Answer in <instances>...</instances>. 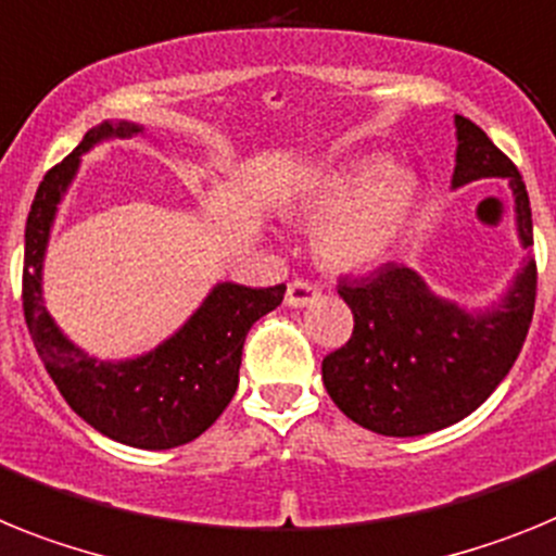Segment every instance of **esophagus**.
I'll return each instance as SVG.
<instances>
[{
	"instance_id": "esophagus-1",
	"label": "esophagus",
	"mask_w": 556,
	"mask_h": 556,
	"mask_svg": "<svg viewBox=\"0 0 556 556\" xmlns=\"http://www.w3.org/2000/svg\"><path fill=\"white\" fill-rule=\"evenodd\" d=\"M318 299L316 285L305 282V279H296V282L288 285V293H285V305L288 307H307Z\"/></svg>"
}]
</instances>
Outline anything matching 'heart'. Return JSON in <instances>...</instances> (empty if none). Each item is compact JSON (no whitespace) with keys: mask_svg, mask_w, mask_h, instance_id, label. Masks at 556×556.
I'll return each instance as SVG.
<instances>
[{"mask_svg":"<svg viewBox=\"0 0 556 556\" xmlns=\"http://www.w3.org/2000/svg\"><path fill=\"white\" fill-rule=\"evenodd\" d=\"M419 204V178L386 156H358L318 173L296 201L313 254L336 274L369 271L400 243Z\"/></svg>","mask_w":556,"mask_h":556,"instance_id":"heart-1","label":"heart"}]
</instances>
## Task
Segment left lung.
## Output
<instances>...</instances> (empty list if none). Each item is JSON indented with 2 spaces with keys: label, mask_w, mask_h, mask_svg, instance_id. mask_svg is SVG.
<instances>
[{
  "label": "left lung",
  "mask_w": 556,
  "mask_h": 556,
  "mask_svg": "<svg viewBox=\"0 0 556 556\" xmlns=\"http://www.w3.org/2000/svg\"><path fill=\"white\" fill-rule=\"evenodd\" d=\"M456 167L451 190L506 178L515 231L532 245V206L518 167L479 125L456 114ZM538 268L520 263L490 305H462L442 296L422 274L386 263L369 277L341 279L338 296L350 305L355 330L321 361L332 403L361 428L383 437H422L465 419L498 389L520 355L532 325Z\"/></svg>",
  "instance_id": "obj_1"
}]
</instances>
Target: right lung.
I'll list each match as a JSON object with an SVG mask.
<instances>
[{"instance_id":"obj_1","label":"right lung","mask_w":556,"mask_h":556,"mask_svg":"<svg viewBox=\"0 0 556 556\" xmlns=\"http://www.w3.org/2000/svg\"><path fill=\"white\" fill-rule=\"evenodd\" d=\"M134 137H144V125L103 119L38 185L24 229V318L50 378L77 417L123 445L170 451L201 437L231 403L245 336L282 302L285 285L215 282L185 325L134 358L103 361L80 350L45 305L47 245L80 159L111 139Z\"/></svg>"}]
</instances>
